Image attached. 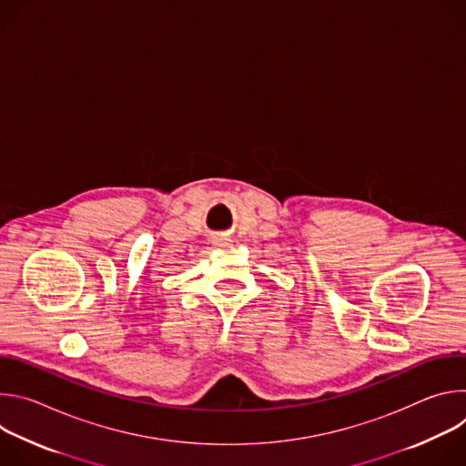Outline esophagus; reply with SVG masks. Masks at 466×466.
Listing matches in <instances>:
<instances>
[{"label": "esophagus", "instance_id": "esophagus-1", "mask_svg": "<svg viewBox=\"0 0 466 466\" xmlns=\"http://www.w3.org/2000/svg\"><path fill=\"white\" fill-rule=\"evenodd\" d=\"M230 245H232V239H228V238H214L216 248H228Z\"/></svg>", "mask_w": 466, "mask_h": 466}]
</instances>
